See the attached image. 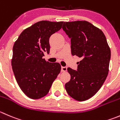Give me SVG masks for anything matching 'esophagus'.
Instances as JSON below:
<instances>
[{
  "mask_svg": "<svg viewBox=\"0 0 120 120\" xmlns=\"http://www.w3.org/2000/svg\"><path fill=\"white\" fill-rule=\"evenodd\" d=\"M67 71V67H61V71L65 72Z\"/></svg>",
  "mask_w": 120,
  "mask_h": 120,
  "instance_id": "1",
  "label": "esophagus"
}]
</instances>
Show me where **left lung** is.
I'll use <instances>...</instances> for the list:
<instances>
[{
  "label": "left lung",
  "instance_id": "obj_1",
  "mask_svg": "<svg viewBox=\"0 0 120 120\" xmlns=\"http://www.w3.org/2000/svg\"><path fill=\"white\" fill-rule=\"evenodd\" d=\"M62 28L71 39L72 55L82 59L77 71L67 68L71 79L65 88L75 100H87L97 93L107 77L110 48L101 30L87 21L64 22Z\"/></svg>",
  "mask_w": 120,
  "mask_h": 120
}]
</instances>
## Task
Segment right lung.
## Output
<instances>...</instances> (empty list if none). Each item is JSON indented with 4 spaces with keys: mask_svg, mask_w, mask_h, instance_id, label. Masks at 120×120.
Wrapping results in <instances>:
<instances>
[{
    "mask_svg": "<svg viewBox=\"0 0 120 120\" xmlns=\"http://www.w3.org/2000/svg\"><path fill=\"white\" fill-rule=\"evenodd\" d=\"M63 22L42 20L24 29L13 47L11 66L16 81L29 98L39 99L49 91L61 71L59 63L46 61L51 35L60 30Z\"/></svg>",
    "mask_w": 120,
    "mask_h": 120,
    "instance_id": "add662e5",
    "label": "right lung"
}]
</instances>
